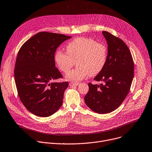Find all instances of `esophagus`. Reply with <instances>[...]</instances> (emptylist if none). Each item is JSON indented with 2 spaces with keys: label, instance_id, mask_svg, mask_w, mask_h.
Instances as JSON below:
<instances>
[{
  "label": "esophagus",
  "instance_id": "obj_1",
  "mask_svg": "<svg viewBox=\"0 0 152 152\" xmlns=\"http://www.w3.org/2000/svg\"><path fill=\"white\" fill-rule=\"evenodd\" d=\"M79 85V83H75V82H71L69 83L70 86H78Z\"/></svg>",
  "mask_w": 152,
  "mask_h": 152
}]
</instances>
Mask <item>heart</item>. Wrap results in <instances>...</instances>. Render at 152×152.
I'll use <instances>...</instances> for the list:
<instances>
[{"mask_svg": "<svg viewBox=\"0 0 152 152\" xmlns=\"http://www.w3.org/2000/svg\"><path fill=\"white\" fill-rule=\"evenodd\" d=\"M67 52L58 50L55 54V61L61 71L67 72L75 64L77 66L66 75L67 80L79 81L88 75L94 76L99 74L105 66L107 48L103 43L94 39L78 37L66 46Z\"/></svg>", "mask_w": 152, "mask_h": 152, "instance_id": "heart-1", "label": "heart"}]
</instances>
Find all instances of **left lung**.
<instances>
[{"mask_svg": "<svg viewBox=\"0 0 152 152\" xmlns=\"http://www.w3.org/2000/svg\"><path fill=\"white\" fill-rule=\"evenodd\" d=\"M102 34L108 44L107 60L94 80L104 83H89L85 102L93 111L107 114L118 108L129 92L134 77V63L129 49L122 39L106 31Z\"/></svg>", "mask_w": 152, "mask_h": 152, "instance_id": "8db88e82", "label": "left lung"}]
</instances>
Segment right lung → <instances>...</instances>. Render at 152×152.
Masks as SVG:
<instances>
[{
	"mask_svg": "<svg viewBox=\"0 0 152 152\" xmlns=\"http://www.w3.org/2000/svg\"><path fill=\"white\" fill-rule=\"evenodd\" d=\"M71 37L39 32L22 45L15 69V83L20 100L32 114L48 117L61 107L68 82L56 83L62 78L55 67L56 49Z\"/></svg>",
	"mask_w": 152,
	"mask_h": 152,
	"instance_id": "right-lung-1",
	"label": "right lung"
}]
</instances>
